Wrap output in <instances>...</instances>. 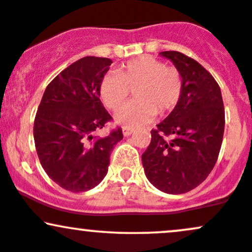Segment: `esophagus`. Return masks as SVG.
I'll return each mask as SVG.
<instances>
[{"label": "esophagus", "instance_id": "obj_1", "mask_svg": "<svg viewBox=\"0 0 252 252\" xmlns=\"http://www.w3.org/2000/svg\"><path fill=\"white\" fill-rule=\"evenodd\" d=\"M132 132H134V129L126 128V126H124V128H123V135L124 136H130L132 134Z\"/></svg>", "mask_w": 252, "mask_h": 252}]
</instances>
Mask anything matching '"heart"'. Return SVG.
<instances>
[{"instance_id": "1", "label": "heart", "mask_w": 252, "mask_h": 252, "mask_svg": "<svg viewBox=\"0 0 252 252\" xmlns=\"http://www.w3.org/2000/svg\"><path fill=\"white\" fill-rule=\"evenodd\" d=\"M135 92L136 102L118 111L116 121L124 126H140L148 123L156 114H169L180 103L184 94V77L175 66L162 60L142 56L126 63L118 73L102 78L98 94L104 105L117 111Z\"/></svg>"}]
</instances>
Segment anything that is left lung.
<instances>
[{"label": "left lung", "mask_w": 252, "mask_h": 252, "mask_svg": "<svg viewBox=\"0 0 252 252\" xmlns=\"http://www.w3.org/2000/svg\"><path fill=\"white\" fill-rule=\"evenodd\" d=\"M181 71L184 94L166 120L156 124L142 154L148 180L169 194L195 189L218 160L225 126L220 88L204 66L186 54L164 51Z\"/></svg>", "instance_id": "obj_1"}]
</instances>
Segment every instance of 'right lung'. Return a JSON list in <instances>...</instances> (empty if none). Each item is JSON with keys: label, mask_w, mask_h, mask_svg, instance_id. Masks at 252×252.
<instances>
[{"label": "right lung", "mask_w": 252, "mask_h": 252, "mask_svg": "<svg viewBox=\"0 0 252 252\" xmlns=\"http://www.w3.org/2000/svg\"><path fill=\"white\" fill-rule=\"evenodd\" d=\"M112 62L84 57L60 72L45 90L34 120L40 163L56 184L70 192L96 187L108 173L110 154L123 138L122 128L96 135L112 117L98 88Z\"/></svg>", "instance_id": "1"}]
</instances>
